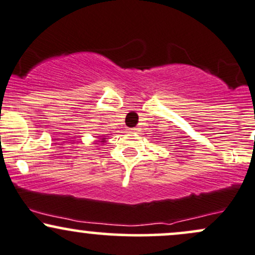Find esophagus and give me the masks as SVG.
<instances>
[{"label":"esophagus","instance_id":"1","mask_svg":"<svg viewBox=\"0 0 255 255\" xmlns=\"http://www.w3.org/2000/svg\"><path fill=\"white\" fill-rule=\"evenodd\" d=\"M128 130L131 131V133H135V131H136L137 129H136V128H129V129H128Z\"/></svg>","mask_w":255,"mask_h":255}]
</instances>
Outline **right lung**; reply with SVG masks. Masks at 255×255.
<instances>
[{
  "label": "right lung",
  "mask_w": 255,
  "mask_h": 255,
  "mask_svg": "<svg viewBox=\"0 0 255 255\" xmlns=\"http://www.w3.org/2000/svg\"><path fill=\"white\" fill-rule=\"evenodd\" d=\"M102 141H104V140H102Z\"/></svg>",
  "instance_id": "add662e5"
}]
</instances>
